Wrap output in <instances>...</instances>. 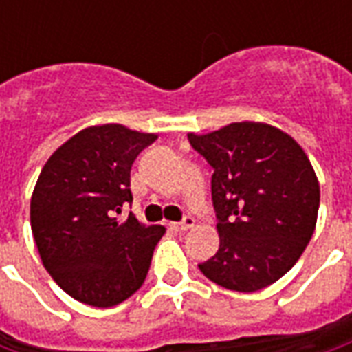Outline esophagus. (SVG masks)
I'll use <instances>...</instances> for the list:
<instances>
[{"label":"esophagus","instance_id":"1","mask_svg":"<svg viewBox=\"0 0 352 352\" xmlns=\"http://www.w3.org/2000/svg\"><path fill=\"white\" fill-rule=\"evenodd\" d=\"M194 224H196V221L192 219V217H184L183 221L181 222H173L171 226L177 230V232H186V230L194 228Z\"/></svg>","mask_w":352,"mask_h":352}]
</instances>
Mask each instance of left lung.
Wrapping results in <instances>:
<instances>
[{
    "label": "left lung",
    "mask_w": 352,
    "mask_h": 352,
    "mask_svg": "<svg viewBox=\"0 0 352 352\" xmlns=\"http://www.w3.org/2000/svg\"><path fill=\"white\" fill-rule=\"evenodd\" d=\"M188 141L209 166L221 237L199 272L217 285L256 292L298 262L315 232L320 201L315 169L288 133L234 122Z\"/></svg>",
    "instance_id": "1"
}]
</instances>
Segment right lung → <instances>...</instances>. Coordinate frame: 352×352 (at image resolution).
Listing matches in <instances>:
<instances>
[{"mask_svg": "<svg viewBox=\"0 0 352 352\" xmlns=\"http://www.w3.org/2000/svg\"><path fill=\"white\" fill-rule=\"evenodd\" d=\"M122 124L90 126L50 156L37 179L30 221L45 270L77 302L113 307L141 288L166 228L130 213L131 164L156 141Z\"/></svg>", "mask_w": 352, "mask_h": 352, "instance_id": "add662e5", "label": "right lung"}]
</instances>
